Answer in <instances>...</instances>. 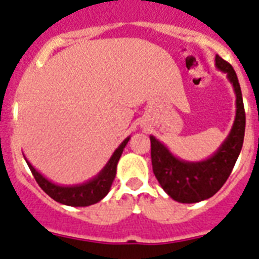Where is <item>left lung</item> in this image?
Returning a JSON list of instances; mask_svg holds the SVG:
<instances>
[{
    "mask_svg": "<svg viewBox=\"0 0 259 259\" xmlns=\"http://www.w3.org/2000/svg\"><path fill=\"white\" fill-rule=\"evenodd\" d=\"M214 60L217 68L227 73L237 97L234 123L216 153L201 162H184L174 156L155 137L150 136L154 175L167 195L179 203H199L213 196L229 178L244 143L246 117L240 82L227 60L219 55Z\"/></svg>",
    "mask_w": 259,
    "mask_h": 259,
    "instance_id": "obj_1",
    "label": "left lung"
}]
</instances>
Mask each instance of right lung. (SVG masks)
Listing matches in <instances>:
<instances>
[{
  "label": "right lung",
  "mask_w": 259,
  "mask_h": 259,
  "mask_svg": "<svg viewBox=\"0 0 259 259\" xmlns=\"http://www.w3.org/2000/svg\"><path fill=\"white\" fill-rule=\"evenodd\" d=\"M129 140L130 137H127L117 147L116 151L110 156L109 162L106 163V166L100 171L97 177H95L87 183L77 184V186H58V184L52 183V182L46 179L42 174L38 172L31 166V163L29 160H26V162H27V166L31 170V174L35 178L36 183L51 199H54L60 204L71 205V207H88V205L99 203L100 200L104 199L108 195L113 180L116 178L117 163H118L121 154H122L126 143L129 142Z\"/></svg>",
  "instance_id": "add662e5"
}]
</instances>
